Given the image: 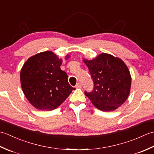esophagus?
<instances>
[{
	"instance_id": "obj_1",
	"label": "esophagus",
	"mask_w": 154,
	"mask_h": 154,
	"mask_svg": "<svg viewBox=\"0 0 154 154\" xmlns=\"http://www.w3.org/2000/svg\"><path fill=\"white\" fill-rule=\"evenodd\" d=\"M81 87H82V85H81V84L80 83H78L76 85V88H81Z\"/></svg>"
}]
</instances>
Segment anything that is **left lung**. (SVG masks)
Here are the masks:
<instances>
[{
	"mask_svg": "<svg viewBox=\"0 0 154 154\" xmlns=\"http://www.w3.org/2000/svg\"><path fill=\"white\" fill-rule=\"evenodd\" d=\"M93 83L92 92H85L93 105L102 111H112L125 102L130 94L132 77L121 59L102 53L93 60L83 59Z\"/></svg>",
	"mask_w": 154,
	"mask_h": 154,
	"instance_id": "8db88e82",
	"label": "left lung"
}]
</instances>
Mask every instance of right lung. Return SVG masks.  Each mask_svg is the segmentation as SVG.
I'll list each match as a JSON object with an SVG mask.
<instances>
[{
  "label": "right lung",
  "instance_id": "1",
  "mask_svg": "<svg viewBox=\"0 0 154 154\" xmlns=\"http://www.w3.org/2000/svg\"><path fill=\"white\" fill-rule=\"evenodd\" d=\"M69 55L65 56V60ZM62 60L51 51L30 57L20 71L21 87L26 98L40 110H54L63 103L75 88L60 68Z\"/></svg>",
  "mask_w": 154,
  "mask_h": 154
}]
</instances>
